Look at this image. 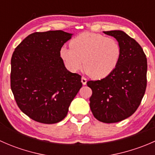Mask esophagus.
I'll return each mask as SVG.
<instances>
[{"mask_svg":"<svg viewBox=\"0 0 155 155\" xmlns=\"http://www.w3.org/2000/svg\"><path fill=\"white\" fill-rule=\"evenodd\" d=\"M81 81H82V83L84 85H86V83H87V79H86V78H85V77H83V76H82V79H81Z\"/></svg>","mask_w":155,"mask_h":155,"instance_id":"1","label":"esophagus"}]
</instances>
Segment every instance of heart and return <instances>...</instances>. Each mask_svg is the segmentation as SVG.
<instances>
[{
	"mask_svg": "<svg viewBox=\"0 0 155 155\" xmlns=\"http://www.w3.org/2000/svg\"><path fill=\"white\" fill-rule=\"evenodd\" d=\"M70 47L62 46L60 55L70 71L82 68L94 79L110 75L119 63L120 44L115 39L95 33L84 32L71 40Z\"/></svg>",
	"mask_w": 155,
	"mask_h": 155,
	"instance_id": "1",
	"label": "heart"
}]
</instances>
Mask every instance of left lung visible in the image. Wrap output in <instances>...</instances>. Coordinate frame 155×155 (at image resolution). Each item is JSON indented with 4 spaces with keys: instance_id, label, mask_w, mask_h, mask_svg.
<instances>
[{
    "instance_id": "1",
    "label": "left lung",
    "mask_w": 155,
    "mask_h": 155,
    "mask_svg": "<svg viewBox=\"0 0 155 155\" xmlns=\"http://www.w3.org/2000/svg\"><path fill=\"white\" fill-rule=\"evenodd\" d=\"M120 44L119 63L110 75L88 81L92 90L90 108L94 116L104 123H115L132 115L145 94L147 58L140 45L122 31H104Z\"/></svg>"
}]
</instances>
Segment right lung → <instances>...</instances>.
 <instances>
[{"label": "right lung", "instance_id": "1", "mask_svg": "<svg viewBox=\"0 0 155 155\" xmlns=\"http://www.w3.org/2000/svg\"><path fill=\"white\" fill-rule=\"evenodd\" d=\"M72 35L63 31L33 33L13 51L11 90L19 109L37 122L62 121L82 86V76L68 71L60 55Z\"/></svg>", "mask_w": 155, "mask_h": 155}]
</instances>
